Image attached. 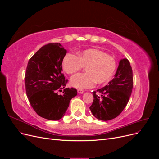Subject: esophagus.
Segmentation results:
<instances>
[{
    "label": "esophagus",
    "instance_id": "34e87169",
    "mask_svg": "<svg viewBox=\"0 0 159 159\" xmlns=\"http://www.w3.org/2000/svg\"><path fill=\"white\" fill-rule=\"evenodd\" d=\"M84 90L83 89H78V92L79 93H84Z\"/></svg>",
    "mask_w": 159,
    "mask_h": 159
}]
</instances>
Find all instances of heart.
Returning a JSON list of instances; mask_svg holds the SVG:
<instances>
[{
  "label": "heart",
  "mask_w": 159,
  "mask_h": 159,
  "mask_svg": "<svg viewBox=\"0 0 159 159\" xmlns=\"http://www.w3.org/2000/svg\"><path fill=\"white\" fill-rule=\"evenodd\" d=\"M62 68L66 74L71 75L85 68V74H77L70 79V84L77 88H88L95 82L107 83L111 79L117 68L113 57L106 52L95 48H89L77 53L65 55Z\"/></svg>",
  "instance_id": "1"
}]
</instances>
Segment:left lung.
Returning a JSON list of instances; mask_svg holds the SVG:
<instances>
[{"mask_svg":"<svg viewBox=\"0 0 159 159\" xmlns=\"http://www.w3.org/2000/svg\"><path fill=\"white\" fill-rule=\"evenodd\" d=\"M133 87V70L129 61L124 58L119 64L114 78L105 87L93 91V101L89 109L93 115L102 121H109L120 115L129 100Z\"/></svg>","mask_w":159,"mask_h":159,"instance_id":"left-lung-1","label":"left lung"}]
</instances>
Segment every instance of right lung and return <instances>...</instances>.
Wrapping results in <instances>:
<instances>
[{
	"label": "right lung",
	"instance_id": "right-lung-1",
	"mask_svg": "<svg viewBox=\"0 0 159 159\" xmlns=\"http://www.w3.org/2000/svg\"><path fill=\"white\" fill-rule=\"evenodd\" d=\"M66 50L60 43L42 46L28 62L25 77L26 95L39 116L52 121L60 119L69 107L77 89L65 88L68 80L62 73V61ZM64 91L60 95L58 91Z\"/></svg>",
	"mask_w": 159,
	"mask_h": 159
}]
</instances>
